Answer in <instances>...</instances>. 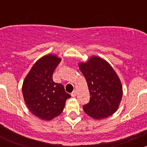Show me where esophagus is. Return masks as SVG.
Instances as JSON below:
<instances>
[{
    "instance_id": "obj_1",
    "label": "esophagus",
    "mask_w": 147,
    "mask_h": 147,
    "mask_svg": "<svg viewBox=\"0 0 147 147\" xmlns=\"http://www.w3.org/2000/svg\"><path fill=\"white\" fill-rule=\"evenodd\" d=\"M76 95H77V92L75 91V90L71 93V96H72V97H75Z\"/></svg>"
}]
</instances>
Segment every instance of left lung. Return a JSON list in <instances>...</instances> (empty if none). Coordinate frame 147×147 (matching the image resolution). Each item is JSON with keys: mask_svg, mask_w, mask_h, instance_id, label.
I'll return each instance as SVG.
<instances>
[{"mask_svg": "<svg viewBox=\"0 0 147 147\" xmlns=\"http://www.w3.org/2000/svg\"><path fill=\"white\" fill-rule=\"evenodd\" d=\"M79 67L87 80L90 94L89 103L83 105L84 112L96 119L115 113L122 97V87L112 66L94 56L87 63L79 64Z\"/></svg>", "mask_w": 147, "mask_h": 147, "instance_id": "obj_1", "label": "left lung"}]
</instances>
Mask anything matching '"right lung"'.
Returning <instances> with one entry per match:
<instances>
[{
    "label": "right lung",
    "mask_w": 147,
    "mask_h": 147,
    "mask_svg": "<svg viewBox=\"0 0 147 147\" xmlns=\"http://www.w3.org/2000/svg\"><path fill=\"white\" fill-rule=\"evenodd\" d=\"M61 60L53 55L42 57L34 64L23 84V94L28 109L35 116L51 120L63 112L71 95L64 86L53 80L55 69Z\"/></svg>",
    "instance_id": "add662e5"
}]
</instances>
